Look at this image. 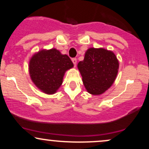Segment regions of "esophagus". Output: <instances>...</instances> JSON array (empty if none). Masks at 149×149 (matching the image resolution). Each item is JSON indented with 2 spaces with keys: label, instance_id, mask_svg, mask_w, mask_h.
Returning <instances> with one entry per match:
<instances>
[{
  "label": "esophagus",
  "instance_id": "esophagus-1",
  "mask_svg": "<svg viewBox=\"0 0 149 149\" xmlns=\"http://www.w3.org/2000/svg\"><path fill=\"white\" fill-rule=\"evenodd\" d=\"M72 62L73 63V64H74V66H76V65L77 64V59H76V58H73V59H72Z\"/></svg>",
  "mask_w": 149,
  "mask_h": 149
}]
</instances>
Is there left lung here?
I'll return each mask as SVG.
<instances>
[{
    "label": "left lung",
    "instance_id": "obj_1",
    "mask_svg": "<svg viewBox=\"0 0 149 149\" xmlns=\"http://www.w3.org/2000/svg\"><path fill=\"white\" fill-rule=\"evenodd\" d=\"M83 85L88 93L100 95L111 87L117 77L119 61L111 50L90 47L78 64Z\"/></svg>",
    "mask_w": 149,
    "mask_h": 149
}]
</instances>
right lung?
I'll use <instances>...</instances> for the list:
<instances>
[{
  "label": "right lung",
  "instance_id": "right-lung-1",
  "mask_svg": "<svg viewBox=\"0 0 149 149\" xmlns=\"http://www.w3.org/2000/svg\"><path fill=\"white\" fill-rule=\"evenodd\" d=\"M73 64L69 56L56 48L42 49L36 52L29 62V72L33 84L47 95L56 93L63 83L66 71Z\"/></svg>",
  "mask_w": 149,
  "mask_h": 149
}]
</instances>
